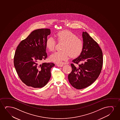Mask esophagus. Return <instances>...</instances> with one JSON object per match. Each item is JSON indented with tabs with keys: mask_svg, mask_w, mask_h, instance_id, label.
Here are the masks:
<instances>
[{
	"mask_svg": "<svg viewBox=\"0 0 120 120\" xmlns=\"http://www.w3.org/2000/svg\"><path fill=\"white\" fill-rule=\"evenodd\" d=\"M56 65L58 66V67H63L64 66L63 64H57Z\"/></svg>",
	"mask_w": 120,
	"mask_h": 120,
	"instance_id": "34e87169",
	"label": "esophagus"
}]
</instances>
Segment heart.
<instances>
[{"label": "heart", "instance_id": "heart-1", "mask_svg": "<svg viewBox=\"0 0 120 120\" xmlns=\"http://www.w3.org/2000/svg\"><path fill=\"white\" fill-rule=\"evenodd\" d=\"M56 40L59 42H64L61 49L51 54L49 59L52 61L57 64H61L63 61H67L71 56L76 57L82 52L83 47V42L77 36L69 30H63L56 33ZM56 41L54 38H48L46 42V47L49 51L54 50Z\"/></svg>", "mask_w": 120, "mask_h": 120}]
</instances>
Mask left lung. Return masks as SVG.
Masks as SVG:
<instances>
[{
	"instance_id": "obj_1",
	"label": "left lung",
	"mask_w": 120,
	"mask_h": 120,
	"mask_svg": "<svg viewBox=\"0 0 120 120\" xmlns=\"http://www.w3.org/2000/svg\"><path fill=\"white\" fill-rule=\"evenodd\" d=\"M84 47L79 56L72 60V71L68 75L70 83L77 89L90 86L98 78L103 65L102 49L86 32H83Z\"/></svg>"
}]
</instances>
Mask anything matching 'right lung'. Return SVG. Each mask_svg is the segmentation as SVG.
Here are the masks:
<instances>
[{
    "instance_id": "1",
    "label": "right lung",
    "mask_w": 120,
    "mask_h": 120,
    "mask_svg": "<svg viewBox=\"0 0 120 120\" xmlns=\"http://www.w3.org/2000/svg\"><path fill=\"white\" fill-rule=\"evenodd\" d=\"M50 34L49 29H40L31 32L22 41L15 52L14 65L21 80L28 86L44 87L51 77L53 63H43L47 57L46 42Z\"/></svg>"
}]
</instances>
